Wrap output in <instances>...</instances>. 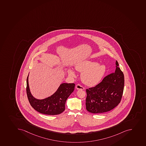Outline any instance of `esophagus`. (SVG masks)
I'll return each instance as SVG.
<instances>
[{
  "label": "esophagus",
  "instance_id": "obj_1",
  "mask_svg": "<svg viewBox=\"0 0 146 146\" xmlns=\"http://www.w3.org/2000/svg\"><path fill=\"white\" fill-rule=\"evenodd\" d=\"M76 88L77 90H84V88L83 87V86H81L80 85L77 84L76 86Z\"/></svg>",
  "mask_w": 146,
  "mask_h": 146
}]
</instances>
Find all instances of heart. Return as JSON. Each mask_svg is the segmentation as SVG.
<instances>
[{
    "label": "heart",
    "mask_w": 146,
    "mask_h": 146,
    "mask_svg": "<svg viewBox=\"0 0 146 146\" xmlns=\"http://www.w3.org/2000/svg\"><path fill=\"white\" fill-rule=\"evenodd\" d=\"M75 69L81 73V79L83 83L88 86H95L103 77L106 71V67L103 64H98L97 62L86 60L78 63L75 66ZM70 76L75 77V72L72 69L68 70Z\"/></svg>",
    "instance_id": "1"
}]
</instances>
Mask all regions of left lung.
Masks as SVG:
<instances>
[{
	"mask_svg": "<svg viewBox=\"0 0 146 146\" xmlns=\"http://www.w3.org/2000/svg\"><path fill=\"white\" fill-rule=\"evenodd\" d=\"M115 72L94 87L86 90V109L93 113L111 110L120 103L124 89V75L116 61Z\"/></svg>",
	"mask_w": 146,
	"mask_h": 146,
	"instance_id": "left-lung-1",
	"label": "left lung"
}]
</instances>
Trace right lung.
<instances>
[{
    "label": "right lung",
    "instance_id": "1",
    "mask_svg": "<svg viewBox=\"0 0 146 146\" xmlns=\"http://www.w3.org/2000/svg\"><path fill=\"white\" fill-rule=\"evenodd\" d=\"M28 77L27 78L26 92L31 106L40 113L45 115H57L65 110L66 101L74 90V83H62L57 90L50 97L42 100L35 98L31 92Z\"/></svg>",
    "mask_w": 146,
    "mask_h": 146
}]
</instances>
